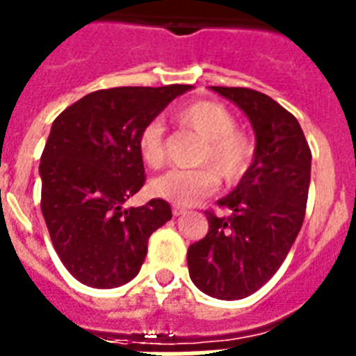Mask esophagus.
Segmentation results:
<instances>
[{
	"mask_svg": "<svg viewBox=\"0 0 356 356\" xmlns=\"http://www.w3.org/2000/svg\"><path fill=\"white\" fill-rule=\"evenodd\" d=\"M184 213H187V209L186 208H181V206H175V208H172V216H184Z\"/></svg>",
	"mask_w": 356,
	"mask_h": 356,
	"instance_id": "esophagus-1",
	"label": "esophagus"
}]
</instances>
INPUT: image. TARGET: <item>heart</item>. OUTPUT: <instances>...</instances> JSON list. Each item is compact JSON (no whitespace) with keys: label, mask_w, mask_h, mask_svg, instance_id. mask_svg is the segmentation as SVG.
<instances>
[{"label":"heart","mask_w":356,"mask_h":356,"mask_svg":"<svg viewBox=\"0 0 356 356\" xmlns=\"http://www.w3.org/2000/svg\"><path fill=\"white\" fill-rule=\"evenodd\" d=\"M176 122L204 139L193 170H169L152 181V193L176 206H189L217 189L219 180L234 186L243 180L258 156L254 137L236 128L238 120L221 102L200 100L181 107ZM140 159L150 169H161L167 159V139L158 118L147 122L137 137Z\"/></svg>","instance_id":"1"}]
</instances>
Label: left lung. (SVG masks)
<instances>
[{
  "instance_id": "left-lung-1",
  "label": "left lung",
  "mask_w": 356,
  "mask_h": 356,
  "mask_svg": "<svg viewBox=\"0 0 356 356\" xmlns=\"http://www.w3.org/2000/svg\"><path fill=\"white\" fill-rule=\"evenodd\" d=\"M238 104L256 131L252 169L219 208L206 209L208 234L187 250L189 275L206 296L238 301L278 271L305 221L312 152L297 118L245 87H211Z\"/></svg>"
}]
</instances>
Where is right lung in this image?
I'll return each instance as SVG.
<instances>
[{
    "instance_id": "right-lung-1",
    "label": "right lung",
    "mask_w": 356,
    "mask_h": 356,
    "mask_svg": "<svg viewBox=\"0 0 356 356\" xmlns=\"http://www.w3.org/2000/svg\"><path fill=\"white\" fill-rule=\"evenodd\" d=\"M191 85L115 87L68 106L40 158V209L63 266L90 288H117L139 273L148 238L172 217L169 202H124L145 186L140 128Z\"/></svg>"
}]
</instances>
